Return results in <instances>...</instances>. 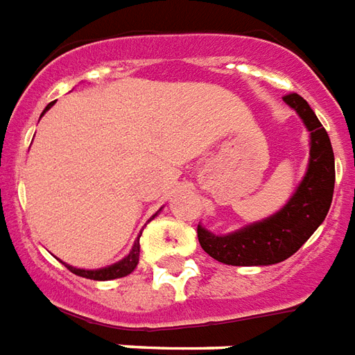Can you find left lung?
Here are the masks:
<instances>
[{"mask_svg": "<svg viewBox=\"0 0 355 355\" xmlns=\"http://www.w3.org/2000/svg\"><path fill=\"white\" fill-rule=\"evenodd\" d=\"M282 99L297 111L311 131V164L293 198L275 216L222 237L198 225L201 248L222 263L250 267L284 261L309 241L331 207L335 157L329 135L299 94H288Z\"/></svg>", "mask_w": 355, "mask_h": 355, "instance_id": "obj_1", "label": "left lung"}]
</instances>
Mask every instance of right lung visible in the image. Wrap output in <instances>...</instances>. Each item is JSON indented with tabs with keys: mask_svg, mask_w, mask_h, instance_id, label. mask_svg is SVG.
<instances>
[{
	"mask_svg": "<svg viewBox=\"0 0 355 355\" xmlns=\"http://www.w3.org/2000/svg\"><path fill=\"white\" fill-rule=\"evenodd\" d=\"M51 105L52 103H49V107H46L44 111H49V109H51ZM139 237H141V235H139ZM139 248H141V246H139V239H137L135 244H133V248H131V252L125 256L124 259H122V261H118V263L111 265V267H105V269H97V271L75 269V267H71V265H65V267H67L71 272H75L77 277L90 278V280H112V278H122L125 277V275H130V272L137 267Z\"/></svg>",
	"mask_w": 355,
	"mask_h": 355,
	"instance_id": "add662e5",
	"label": "right lung"
}]
</instances>
